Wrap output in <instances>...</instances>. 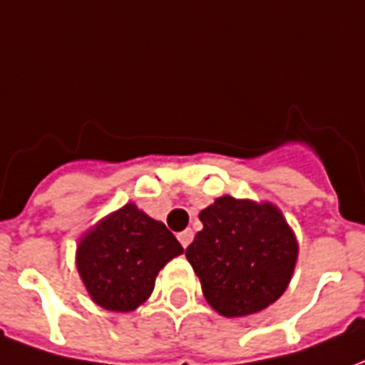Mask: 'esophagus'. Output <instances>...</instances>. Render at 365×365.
I'll use <instances>...</instances> for the list:
<instances>
[{
  "label": "esophagus",
  "mask_w": 365,
  "mask_h": 365,
  "mask_svg": "<svg viewBox=\"0 0 365 365\" xmlns=\"http://www.w3.org/2000/svg\"><path fill=\"white\" fill-rule=\"evenodd\" d=\"M178 240H180V242H182L183 248H187V246H190L191 240H193V230H191V229L182 230V232H180V235H178Z\"/></svg>",
  "instance_id": "34e87169"
}]
</instances>
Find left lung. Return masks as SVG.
Instances as JSON below:
<instances>
[{
    "instance_id": "left-lung-1",
    "label": "left lung",
    "mask_w": 365,
    "mask_h": 365,
    "mask_svg": "<svg viewBox=\"0 0 365 365\" xmlns=\"http://www.w3.org/2000/svg\"><path fill=\"white\" fill-rule=\"evenodd\" d=\"M199 219L203 230L185 256L217 313L246 317L282 297L295 268L297 240L274 205L225 195Z\"/></svg>"
}]
</instances>
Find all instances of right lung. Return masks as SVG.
<instances>
[{
  "label": "right lung",
  "instance_id": "right-lung-1",
  "mask_svg": "<svg viewBox=\"0 0 365 365\" xmlns=\"http://www.w3.org/2000/svg\"><path fill=\"white\" fill-rule=\"evenodd\" d=\"M182 252L164 222L128 203L82 238L78 272L97 305L127 313L150 297L160 269Z\"/></svg>",
  "mask_w": 365,
  "mask_h": 365
}]
</instances>
